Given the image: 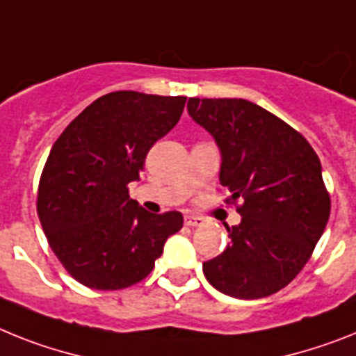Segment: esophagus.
<instances>
[{
  "instance_id": "34e87169",
  "label": "esophagus",
  "mask_w": 356,
  "mask_h": 356,
  "mask_svg": "<svg viewBox=\"0 0 356 356\" xmlns=\"http://www.w3.org/2000/svg\"><path fill=\"white\" fill-rule=\"evenodd\" d=\"M184 224L190 226V228H197V226H202L204 220H202L201 217H195V215H186V217H184Z\"/></svg>"
}]
</instances>
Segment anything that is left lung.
Masks as SVG:
<instances>
[{
  "mask_svg": "<svg viewBox=\"0 0 356 356\" xmlns=\"http://www.w3.org/2000/svg\"><path fill=\"white\" fill-rule=\"evenodd\" d=\"M222 154L220 184L243 220L228 248L202 264L220 293L262 298L286 288L309 261L331 213L318 155L286 121L246 99L188 101Z\"/></svg>",
  "mask_w": 356,
  "mask_h": 356,
  "instance_id": "left-lung-1",
  "label": "left lung"
}]
</instances>
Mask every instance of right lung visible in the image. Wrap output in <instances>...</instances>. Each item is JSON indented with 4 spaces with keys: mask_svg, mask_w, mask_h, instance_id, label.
I'll list each match as a JSON object with an SVG mask.
<instances>
[{
    "mask_svg": "<svg viewBox=\"0 0 356 356\" xmlns=\"http://www.w3.org/2000/svg\"><path fill=\"white\" fill-rule=\"evenodd\" d=\"M184 95L119 90L88 104L54 143L38 217L63 268L92 289H124L154 270L179 211L148 213L128 195L146 154L181 119Z\"/></svg>",
    "mask_w": 356,
    "mask_h": 356,
    "instance_id": "obj_1",
    "label": "right lung"
}]
</instances>
